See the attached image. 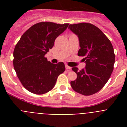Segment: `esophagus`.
Instances as JSON below:
<instances>
[{
	"label": "esophagus",
	"instance_id": "obj_1",
	"mask_svg": "<svg viewBox=\"0 0 127 127\" xmlns=\"http://www.w3.org/2000/svg\"><path fill=\"white\" fill-rule=\"evenodd\" d=\"M65 68L67 70H70V69H71V67H69V66H68L67 65H65Z\"/></svg>",
	"mask_w": 127,
	"mask_h": 127
}]
</instances>
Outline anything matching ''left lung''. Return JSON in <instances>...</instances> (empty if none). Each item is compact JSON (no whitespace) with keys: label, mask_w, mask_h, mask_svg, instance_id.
I'll return each mask as SVG.
<instances>
[{"label":"left lung","mask_w":127,"mask_h":127,"mask_svg":"<svg viewBox=\"0 0 127 127\" xmlns=\"http://www.w3.org/2000/svg\"><path fill=\"white\" fill-rule=\"evenodd\" d=\"M69 29L77 35L80 49L77 55L85 57V69L72 70L77 74L76 80L70 81L75 92L91 95L104 87L114 69L115 55L109 39L98 27L89 23L70 24Z\"/></svg>","instance_id":"8db88e82"}]
</instances>
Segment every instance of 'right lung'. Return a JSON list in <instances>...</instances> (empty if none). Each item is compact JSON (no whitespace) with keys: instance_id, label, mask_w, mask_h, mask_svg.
<instances>
[{"instance_id":"1","label":"right lung","mask_w":127,"mask_h":127,"mask_svg":"<svg viewBox=\"0 0 127 127\" xmlns=\"http://www.w3.org/2000/svg\"><path fill=\"white\" fill-rule=\"evenodd\" d=\"M68 25L48 22L36 23L16 44L13 52L14 69L22 85L30 92L41 95L50 92L58 76L65 71L64 63L54 64L44 56Z\"/></svg>"}]
</instances>
